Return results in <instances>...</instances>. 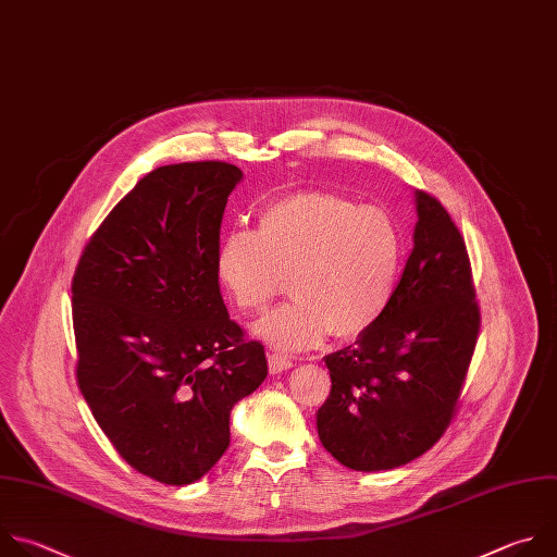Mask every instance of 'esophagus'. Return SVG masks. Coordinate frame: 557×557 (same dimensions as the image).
<instances>
[{"label":"esophagus","instance_id":"34e87169","mask_svg":"<svg viewBox=\"0 0 557 557\" xmlns=\"http://www.w3.org/2000/svg\"><path fill=\"white\" fill-rule=\"evenodd\" d=\"M268 364H270V373H283V371H289L294 367V360L283 356V354H270L268 356Z\"/></svg>","mask_w":557,"mask_h":557}]
</instances>
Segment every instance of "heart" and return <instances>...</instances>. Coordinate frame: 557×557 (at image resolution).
Instances as JSON below:
<instances>
[{"instance_id":"obj_1","label":"heart","mask_w":557,"mask_h":557,"mask_svg":"<svg viewBox=\"0 0 557 557\" xmlns=\"http://www.w3.org/2000/svg\"><path fill=\"white\" fill-rule=\"evenodd\" d=\"M399 265L393 216L324 190L270 203L255 233L233 231L216 250V276L246 313L263 311L287 278L294 298L255 324L261 341L285 351L371 329L393 298Z\"/></svg>"}]
</instances>
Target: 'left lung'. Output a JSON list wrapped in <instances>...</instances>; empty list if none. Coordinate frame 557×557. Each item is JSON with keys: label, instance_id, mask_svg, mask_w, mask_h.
Listing matches in <instances>:
<instances>
[{"label": "left lung", "instance_id": "8db88e82", "mask_svg": "<svg viewBox=\"0 0 557 557\" xmlns=\"http://www.w3.org/2000/svg\"><path fill=\"white\" fill-rule=\"evenodd\" d=\"M414 248L380 320L329 354L318 410L324 450L356 472L428 453L455 419L476 349L481 309L463 235L441 201L417 190Z\"/></svg>", "mask_w": 557, "mask_h": 557}]
</instances>
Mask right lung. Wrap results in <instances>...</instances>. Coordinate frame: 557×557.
<instances>
[{
    "mask_svg": "<svg viewBox=\"0 0 557 557\" xmlns=\"http://www.w3.org/2000/svg\"><path fill=\"white\" fill-rule=\"evenodd\" d=\"M228 162L145 175L87 242L72 278L76 384L116 453L164 485L201 479L231 446V410L268 375L221 298Z\"/></svg>",
    "mask_w": 557,
    "mask_h": 557,
    "instance_id": "add662e5",
    "label": "right lung"
}]
</instances>
